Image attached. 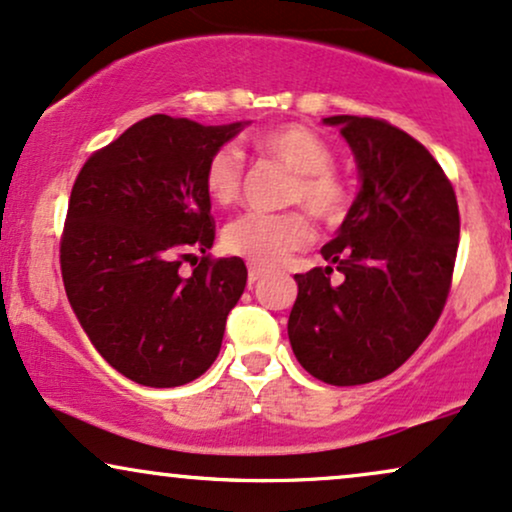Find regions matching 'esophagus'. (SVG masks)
<instances>
[{"label":"esophagus","mask_w":512,"mask_h":512,"mask_svg":"<svg viewBox=\"0 0 512 512\" xmlns=\"http://www.w3.org/2000/svg\"><path fill=\"white\" fill-rule=\"evenodd\" d=\"M266 273H268L266 268L258 266V263H251V266H249V282H251V285H254V282L261 280Z\"/></svg>","instance_id":"obj_1"}]
</instances>
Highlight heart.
<instances>
[{
  "instance_id": "b5f03b06",
  "label": "heart",
  "mask_w": 512,
  "mask_h": 512,
  "mask_svg": "<svg viewBox=\"0 0 512 512\" xmlns=\"http://www.w3.org/2000/svg\"><path fill=\"white\" fill-rule=\"evenodd\" d=\"M256 148L294 172L290 201L302 203L321 220H338L347 208V189L333 172V150L316 131L304 124H280L256 138ZM244 182V158L237 146H222L210 155L203 186L215 206L239 201ZM314 237L304 213H246L225 227L222 242L232 254L249 258L258 266H280L294 251L304 249Z\"/></svg>"
}]
</instances>
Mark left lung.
Segmentation results:
<instances>
[{"instance_id": "left-lung-1", "label": "left lung", "mask_w": 512, "mask_h": 512, "mask_svg": "<svg viewBox=\"0 0 512 512\" xmlns=\"http://www.w3.org/2000/svg\"><path fill=\"white\" fill-rule=\"evenodd\" d=\"M323 124L338 126L350 146L359 191L321 249L328 266L294 275L299 292L287 335L297 362L318 381L359 386L393 374L436 326L460 213L441 165L410 134L352 114Z\"/></svg>"}]
</instances>
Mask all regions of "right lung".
Masks as SVG:
<instances>
[{
  "label": "right lung",
  "mask_w": 512,
  "mask_h": 512,
  "mask_svg": "<svg viewBox=\"0 0 512 512\" xmlns=\"http://www.w3.org/2000/svg\"><path fill=\"white\" fill-rule=\"evenodd\" d=\"M244 126L153 114L90 155L71 189L66 297L100 357L141 386L206 374L244 294L239 256L201 258L189 275L179 268L215 242L203 172Z\"/></svg>",
  "instance_id": "add662e5"
}]
</instances>
